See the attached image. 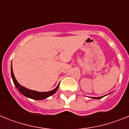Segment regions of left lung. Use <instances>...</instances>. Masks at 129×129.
I'll list each match as a JSON object with an SVG mask.
<instances>
[{"label": "left lung", "instance_id": "8db88e82", "mask_svg": "<svg viewBox=\"0 0 129 129\" xmlns=\"http://www.w3.org/2000/svg\"><path fill=\"white\" fill-rule=\"evenodd\" d=\"M109 94H107V95H103V96H101V97H98V98H95V97H92V99H97V100H98V99H101V98H103V97L106 96V95H109Z\"/></svg>", "mask_w": 129, "mask_h": 129}]
</instances>
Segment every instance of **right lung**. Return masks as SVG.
<instances>
[{
	"label": "right lung",
	"instance_id": "obj_1",
	"mask_svg": "<svg viewBox=\"0 0 129 129\" xmlns=\"http://www.w3.org/2000/svg\"><path fill=\"white\" fill-rule=\"evenodd\" d=\"M11 77H12V79H13V83H14L15 86H16L17 88H18V90L24 96H26V98H28L32 99V100H44V99L47 98L48 97L51 96L52 95L54 94L55 92H57V90L59 88V84L57 85L55 89L52 90L51 91H48V92H37V91L32 90H29L27 88L24 87L23 86L20 85L19 83L17 82V81L16 80L14 74H13V69H12V63H11Z\"/></svg>",
	"mask_w": 129,
	"mask_h": 129
}]
</instances>
